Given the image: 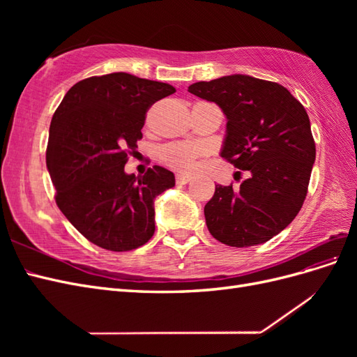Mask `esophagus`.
<instances>
[{
	"mask_svg": "<svg viewBox=\"0 0 357 357\" xmlns=\"http://www.w3.org/2000/svg\"><path fill=\"white\" fill-rule=\"evenodd\" d=\"M190 176H186V174H177L176 176V183L177 185H186V183L190 181Z\"/></svg>",
	"mask_w": 357,
	"mask_h": 357,
	"instance_id": "34e87169",
	"label": "esophagus"
}]
</instances>
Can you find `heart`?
Returning <instances> with one entry per match:
<instances>
[{
    "label": "heart",
    "mask_w": 357,
    "mask_h": 357,
    "mask_svg": "<svg viewBox=\"0 0 357 357\" xmlns=\"http://www.w3.org/2000/svg\"><path fill=\"white\" fill-rule=\"evenodd\" d=\"M199 155V147L190 143H169L160 149V159L178 171L190 169L193 159Z\"/></svg>",
    "instance_id": "b5f03b06"
}]
</instances>
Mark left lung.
<instances>
[{"label":"left lung","mask_w":357,"mask_h":357,"mask_svg":"<svg viewBox=\"0 0 357 357\" xmlns=\"http://www.w3.org/2000/svg\"><path fill=\"white\" fill-rule=\"evenodd\" d=\"M188 91L220 107L228 121L220 156L248 172L238 190L215 185L204 207L210 234L232 247L271 240L299 213L316 160L304 105L284 86L245 74Z\"/></svg>","instance_id":"obj_1"}]
</instances>
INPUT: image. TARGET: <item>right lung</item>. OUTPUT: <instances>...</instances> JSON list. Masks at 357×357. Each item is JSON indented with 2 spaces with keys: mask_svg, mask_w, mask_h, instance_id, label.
I'll list each match as a JSON object with an SVG mask.
<instances>
[{
  "mask_svg": "<svg viewBox=\"0 0 357 357\" xmlns=\"http://www.w3.org/2000/svg\"><path fill=\"white\" fill-rule=\"evenodd\" d=\"M174 92L128 73L95 75L75 83L52 117L46 164L58 207L105 250H134L152 238L153 201L176 186L174 174L159 165L138 177L125 172L150 105Z\"/></svg>",
  "mask_w": 357,
  "mask_h": 357,
  "instance_id": "obj_1",
  "label": "right lung"
}]
</instances>
